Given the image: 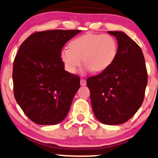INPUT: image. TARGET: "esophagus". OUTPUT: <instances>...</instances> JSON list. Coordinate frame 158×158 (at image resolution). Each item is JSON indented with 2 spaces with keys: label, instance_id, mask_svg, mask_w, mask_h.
Here are the masks:
<instances>
[{
  "label": "esophagus",
  "instance_id": "esophagus-1",
  "mask_svg": "<svg viewBox=\"0 0 158 158\" xmlns=\"http://www.w3.org/2000/svg\"><path fill=\"white\" fill-rule=\"evenodd\" d=\"M80 85L82 86H85L86 85V80L85 79H82L80 80Z\"/></svg>",
  "mask_w": 158,
  "mask_h": 158
}]
</instances>
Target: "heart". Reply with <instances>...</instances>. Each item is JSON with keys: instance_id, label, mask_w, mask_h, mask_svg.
<instances>
[{"instance_id": "b5f03b06", "label": "heart", "mask_w": 158, "mask_h": 158, "mask_svg": "<svg viewBox=\"0 0 158 158\" xmlns=\"http://www.w3.org/2000/svg\"><path fill=\"white\" fill-rule=\"evenodd\" d=\"M118 43L108 34H87L73 40L70 48L60 51V60L67 72L76 73L83 64L95 73L103 72L115 61Z\"/></svg>"}]
</instances>
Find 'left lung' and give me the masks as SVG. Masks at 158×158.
Instances as JSON below:
<instances>
[{
	"instance_id": "8db88e82",
	"label": "left lung",
	"mask_w": 158,
	"mask_h": 158,
	"mask_svg": "<svg viewBox=\"0 0 158 158\" xmlns=\"http://www.w3.org/2000/svg\"><path fill=\"white\" fill-rule=\"evenodd\" d=\"M118 41V55L107 70L87 79L95 117L109 125L126 122L141 106L148 82L143 51L122 31H108Z\"/></svg>"
}]
</instances>
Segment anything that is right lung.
Masks as SVG:
<instances>
[{"instance_id":"1","label":"right lung","mask_w":158,"mask_h":158,"mask_svg":"<svg viewBox=\"0 0 158 158\" xmlns=\"http://www.w3.org/2000/svg\"><path fill=\"white\" fill-rule=\"evenodd\" d=\"M79 30L36 32L22 43L13 62L15 100L40 125L61 122L80 87V78L64 70L60 51Z\"/></svg>"}]
</instances>
